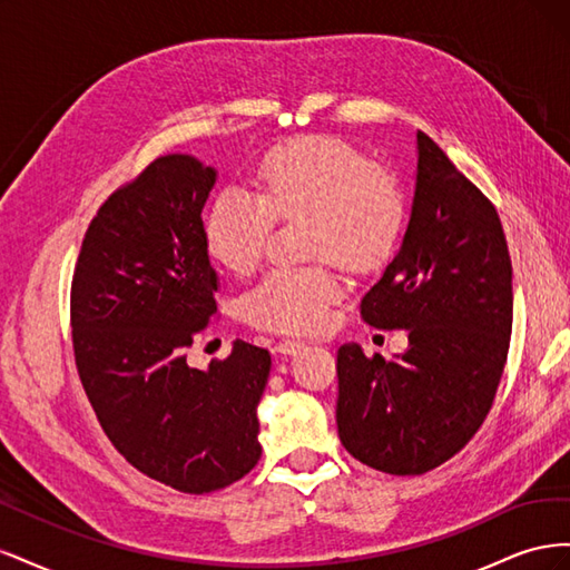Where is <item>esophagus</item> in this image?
<instances>
[{
	"mask_svg": "<svg viewBox=\"0 0 570 570\" xmlns=\"http://www.w3.org/2000/svg\"><path fill=\"white\" fill-rule=\"evenodd\" d=\"M304 350V340H281L278 342V352L281 354H297V352H302Z\"/></svg>",
	"mask_w": 570,
	"mask_h": 570,
	"instance_id": "obj_1",
	"label": "esophagus"
}]
</instances>
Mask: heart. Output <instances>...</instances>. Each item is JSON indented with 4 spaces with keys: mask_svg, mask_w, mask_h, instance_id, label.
<instances>
[{
    "mask_svg": "<svg viewBox=\"0 0 570 570\" xmlns=\"http://www.w3.org/2000/svg\"><path fill=\"white\" fill-rule=\"evenodd\" d=\"M254 195L223 189L204 220L206 247L233 273L262 264L273 218L306 216V249L366 268L383 258L404 226L402 185L387 168L337 135H302L275 145L254 168ZM344 283L327 264L278 266L254 285L249 323L278 333H316L331 321Z\"/></svg>",
    "mask_w": 570,
    "mask_h": 570,
    "instance_id": "b5f03b06",
    "label": "heart"
}]
</instances>
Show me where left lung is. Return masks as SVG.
I'll use <instances>...</instances> for the list:
<instances>
[{
  "label": "left lung",
  "instance_id": "1",
  "mask_svg": "<svg viewBox=\"0 0 570 570\" xmlns=\"http://www.w3.org/2000/svg\"><path fill=\"white\" fill-rule=\"evenodd\" d=\"M409 226L361 318L409 331L392 361L350 342L337 350V433L354 459L421 475L478 433L502 381L511 321V256L492 202L450 157L416 135Z\"/></svg>",
  "mask_w": 570,
  "mask_h": 570
}]
</instances>
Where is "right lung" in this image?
Instances as JSON below:
<instances>
[{"mask_svg": "<svg viewBox=\"0 0 570 570\" xmlns=\"http://www.w3.org/2000/svg\"><path fill=\"white\" fill-rule=\"evenodd\" d=\"M214 183L189 154L151 161L99 206L71 285L76 366L107 438L137 471L189 494L254 469L271 373L268 350L245 340L206 371L187 366L216 316L202 220Z\"/></svg>", "mask_w": 570, "mask_h": 570, "instance_id": "right-lung-1", "label": "right lung"}]
</instances>
